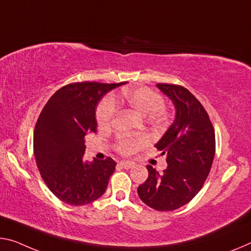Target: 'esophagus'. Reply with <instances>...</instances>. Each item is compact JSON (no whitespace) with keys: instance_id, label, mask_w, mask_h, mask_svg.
Masks as SVG:
<instances>
[{"instance_id":"esophagus-1","label":"esophagus","mask_w":251,"mask_h":251,"mask_svg":"<svg viewBox=\"0 0 251 251\" xmlns=\"http://www.w3.org/2000/svg\"><path fill=\"white\" fill-rule=\"evenodd\" d=\"M119 165L124 169H132V168H134L135 163L132 161H121L119 162Z\"/></svg>"}]
</instances>
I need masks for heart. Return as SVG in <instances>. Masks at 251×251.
<instances>
[{
	"label": "heart",
	"instance_id": "obj_1",
	"mask_svg": "<svg viewBox=\"0 0 251 251\" xmlns=\"http://www.w3.org/2000/svg\"><path fill=\"white\" fill-rule=\"evenodd\" d=\"M126 105L135 113L143 117L152 115L153 118H164L162 109L163 100L160 95L154 93L146 87H133L122 90L113 98L106 97L99 104L96 113L97 122L100 126H108L116 114V104ZM149 143V138L144 135L140 136H121L117 141V149L123 154H132Z\"/></svg>",
	"mask_w": 251,
	"mask_h": 251
}]
</instances>
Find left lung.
<instances>
[{"label": "left lung", "instance_id": "8db88e82", "mask_svg": "<svg viewBox=\"0 0 251 251\" xmlns=\"http://www.w3.org/2000/svg\"><path fill=\"white\" fill-rule=\"evenodd\" d=\"M173 102L176 117L155 146L168 168L160 174L151 165L147 180L137 188L141 200L158 211L181 208L197 196L211 169L216 150L214 129L203 106L182 86L157 83Z\"/></svg>", "mask_w": 251, "mask_h": 251}]
</instances>
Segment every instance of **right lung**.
<instances>
[{
	"mask_svg": "<svg viewBox=\"0 0 251 251\" xmlns=\"http://www.w3.org/2000/svg\"><path fill=\"white\" fill-rule=\"evenodd\" d=\"M126 82H75L51 96L33 134V152L43 181L55 197L70 205L91 203L105 193L116 162L83 160L85 136L96 133L98 102Z\"/></svg>",
	"mask_w": 251,
	"mask_h": 251,
	"instance_id": "1",
	"label": "right lung"
}]
</instances>
